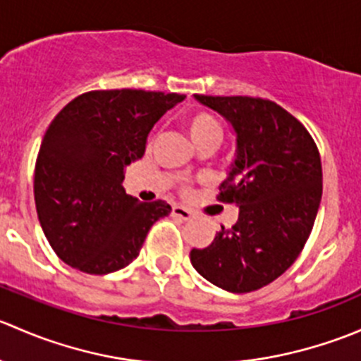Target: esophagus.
<instances>
[{
	"label": "esophagus",
	"instance_id": "esophagus-1",
	"mask_svg": "<svg viewBox=\"0 0 361 361\" xmlns=\"http://www.w3.org/2000/svg\"><path fill=\"white\" fill-rule=\"evenodd\" d=\"M173 214L176 218H181V220H188V218H192V211L183 206H173Z\"/></svg>",
	"mask_w": 361,
	"mask_h": 361
}]
</instances>
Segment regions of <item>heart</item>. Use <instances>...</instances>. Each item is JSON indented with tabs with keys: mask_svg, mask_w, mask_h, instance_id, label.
Returning a JSON list of instances; mask_svg holds the SVG:
<instances>
[{
	"mask_svg": "<svg viewBox=\"0 0 361 361\" xmlns=\"http://www.w3.org/2000/svg\"><path fill=\"white\" fill-rule=\"evenodd\" d=\"M181 126L197 148H214L224 137V126L218 116L204 108H195V110L185 113L181 118Z\"/></svg>",
	"mask_w": 361,
	"mask_h": 361,
	"instance_id": "heart-1",
	"label": "heart"
}]
</instances>
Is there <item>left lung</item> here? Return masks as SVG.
<instances>
[{"instance_id":"1","label":"left lung","mask_w":361,"mask_h":361,"mask_svg":"<svg viewBox=\"0 0 361 361\" xmlns=\"http://www.w3.org/2000/svg\"><path fill=\"white\" fill-rule=\"evenodd\" d=\"M238 134V157L218 201L239 206L232 227L194 248L195 271L232 293L278 279L304 250L323 192L322 159L309 130L274 101L250 96H202Z\"/></svg>"}]
</instances>
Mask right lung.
Listing matches in <instances>:
<instances>
[{
    "mask_svg": "<svg viewBox=\"0 0 361 361\" xmlns=\"http://www.w3.org/2000/svg\"><path fill=\"white\" fill-rule=\"evenodd\" d=\"M183 94L90 90L69 101L43 136L35 166V204L47 241L64 264L110 274L140 255L148 231L171 213L122 187L154 123Z\"/></svg>",
    "mask_w": 361,
    "mask_h": 361,
    "instance_id": "obj_1",
    "label": "right lung"
}]
</instances>
